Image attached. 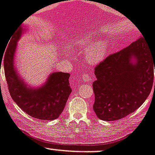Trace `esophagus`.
<instances>
[{
	"label": "esophagus",
	"mask_w": 155,
	"mask_h": 155,
	"mask_svg": "<svg viewBox=\"0 0 155 155\" xmlns=\"http://www.w3.org/2000/svg\"><path fill=\"white\" fill-rule=\"evenodd\" d=\"M82 80L85 82H88L91 81V78H90V75L88 74H84L82 75Z\"/></svg>",
	"instance_id": "esophagus-1"
}]
</instances>
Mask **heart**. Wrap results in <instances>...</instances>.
<instances>
[{"mask_svg":"<svg viewBox=\"0 0 155 155\" xmlns=\"http://www.w3.org/2000/svg\"><path fill=\"white\" fill-rule=\"evenodd\" d=\"M95 36L91 32H82L78 35L74 44L78 48L85 49L84 58L87 63L92 65L101 64L106 58L109 50V42L107 39H99L93 42Z\"/></svg>","mask_w":155,"mask_h":155,"instance_id":"1","label":"heart"}]
</instances>
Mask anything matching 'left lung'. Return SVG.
<instances>
[{
    "label": "left lung",
    "mask_w": 155,
    "mask_h": 155,
    "mask_svg": "<svg viewBox=\"0 0 155 155\" xmlns=\"http://www.w3.org/2000/svg\"><path fill=\"white\" fill-rule=\"evenodd\" d=\"M154 67L155 52L145 37L99 64L94 69L97 80L93 83V108L97 117L116 121L141 107L152 89Z\"/></svg>",
    "instance_id": "1"
}]
</instances>
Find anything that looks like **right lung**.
<instances>
[{
    "mask_svg": "<svg viewBox=\"0 0 155 155\" xmlns=\"http://www.w3.org/2000/svg\"><path fill=\"white\" fill-rule=\"evenodd\" d=\"M26 27L20 26L12 35L4 56V73L10 94L14 102L29 116L42 120H53L61 115L67 103L71 88L70 74L53 72L39 87L26 83L15 67L17 42Z\"/></svg>",
    "mask_w": 155,
    "mask_h": 155,
    "instance_id": "add662e5",
    "label": "right lung"
}]
</instances>
